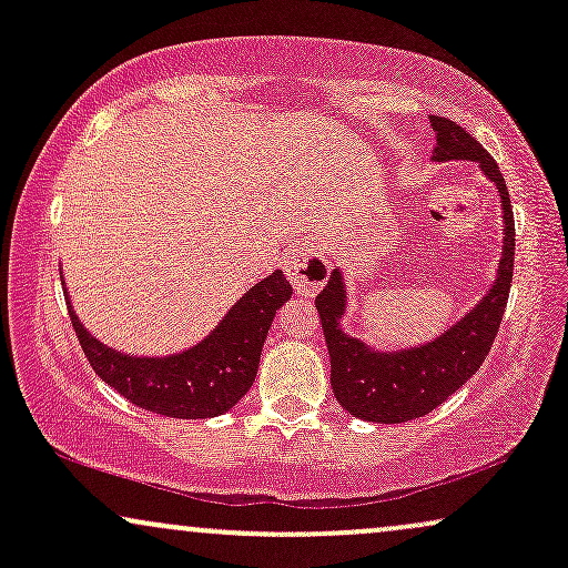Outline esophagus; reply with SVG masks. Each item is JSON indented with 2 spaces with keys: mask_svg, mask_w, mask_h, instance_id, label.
I'll return each mask as SVG.
<instances>
[{
  "mask_svg": "<svg viewBox=\"0 0 568 568\" xmlns=\"http://www.w3.org/2000/svg\"><path fill=\"white\" fill-rule=\"evenodd\" d=\"M283 270L288 275L291 285L296 288L302 296H310L317 288H323V283L328 280V258L317 251L315 245H293L283 258Z\"/></svg>",
  "mask_w": 568,
  "mask_h": 568,
  "instance_id": "obj_1",
  "label": "esophagus"
}]
</instances>
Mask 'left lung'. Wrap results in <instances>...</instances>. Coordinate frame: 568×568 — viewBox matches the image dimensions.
<instances>
[{"instance_id": "1", "label": "left lung", "mask_w": 568, "mask_h": 568, "mask_svg": "<svg viewBox=\"0 0 568 568\" xmlns=\"http://www.w3.org/2000/svg\"><path fill=\"white\" fill-rule=\"evenodd\" d=\"M429 125L435 130L433 162L438 165L452 160L478 162L486 179L497 186L505 237H501L499 266L491 288L459 321L414 347L379 349L366 338L347 334L344 328V315L349 310L347 283L338 266L331 272L328 285L315 298L325 344H328L331 389L347 414L376 425H403L419 419L470 379L491 349L513 283L515 224L510 194L497 162L488 158L486 149L465 128L446 116H429Z\"/></svg>"}]
</instances>
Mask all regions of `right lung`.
<instances>
[{
    "label": "right lung",
    "instance_id": "obj_1",
    "mask_svg": "<svg viewBox=\"0 0 568 568\" xmlns=\"http://www.w3.org/2000/svg\"><path fill=\"white\" fill-rule=\"evenodd\" d=\"M63 293L84 355L109 387L152 414L213 419L226 414L251 389L270 325L293 291L283 272L275 270L253 283L207 336L171 355H130L109 347L80 321L67 283Z\"/></svg>",
    "mask_w": 568,
    "mask_h": 568
}]
</instances>
